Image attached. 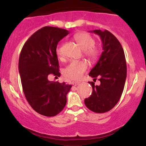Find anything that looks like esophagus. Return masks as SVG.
<instances>
[{
    "mask_svg": "<svg viewBox=\"0 0 146 146\" xmlns=\"http://www.w3.org/2000/svg\"><path fill=\"white\" fill-rule=\"evenodd\" d=\"M72 84L74 85V86H77V85H78L79 84V82H77V81H73V82L72 83Z\"/></svg>",
    "mask_w": 146,
    "mask_h": 146,
    "instance_id": "obj_1",
    "label": "esophagus"
}]
</instances>
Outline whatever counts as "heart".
Here are the masks:
<instances>
[{"mask_svg":"<svg viewBox=\"0 0 146 146\" xmlns=\"http://www.w3.org/2000/svg\"><path fill=\"white\" fill-rule=\"evenodd\" d=\"M74 39L81 49L85 50L84 54L86 57L92 61H96L100 55V49L95 46L96 40L91 35L85 32L79 33L74 35ZM57 55L61 56V48L57 50ZM87 62L84 61H71L64 69V75L66 77L71 80H79L83 73L87 69Z\"/></svg>","mask_w":146,"mask_h":146,"instance_id":"obj_1","label":"heart"}]
</instances>
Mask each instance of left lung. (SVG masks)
I'll list each match as a JSON object with an SVG mask.
<instances>
[{"mask_svg":"<svg viewBox=\"0 0 146 146\" xmlns=\"http://www.w3.org/2000/svg\"><path fill=\"white\" fill-rule=\"evenodd\" d=\"M100 36L103 51L99 61L89 72L94 79L100 77V85L91 84L93 92L85 100V106L96 113H105L114 108L123 93L127 76L125 54L121 43L110 31H90Z\"/></svg>","mask_w":146,"mask_h":146,"instance_id":"8db88e82","label":"left lung"}]
</instances>
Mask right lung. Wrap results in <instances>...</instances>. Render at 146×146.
I'll list each match as a JSON object with an SVG mask.
<instances>
[{
    "instance_id": "1",
    "label": "right lung",
    "mask_w": 146,
    "mask_h": 146,
    "mask_svg": "<svg viewBox=\"0 0 146 146\" xmlns=\"http://www.w3.org/2000/svg\"><path fill=\"white\" fill-rule=\"evenodd\" d=\"M69 33L58 27H42L27 40L19 57V74L25 98L35 111L47 117L63 110L71 88V85L48 79L50 74L61 75L56 50L58 42Z\"/></svg>"
}]
</instances>
